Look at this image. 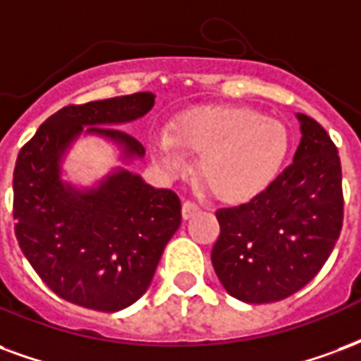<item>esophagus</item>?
Returning a JSON list of instances; mask_svg holds the SVG:
<instances>
[{
    "mask_svg": "<svg viewBox=\"0 0 361 361\" xmlns=\"http://www.w3.org/2000/svg\"><path fill=\"white\" fill-rule=\"evenodd\" d=\"M199 210H201V208L191 201H185L183 204H181V216H183V220H189V218L197 214Z\"/></svg>",
    "mask_w": 361,
    "mask_h": 361,
    "instance_id": "1",
    "label": "esophagus"
}]
</instances>
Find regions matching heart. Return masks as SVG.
Masks as SVG:
<instances>
[{"label":"heart","mask_w":361,"mask_h":361,"mask_svg":"<svg viewBox=\"0 0 361 361\" xmlns=\"http://www.w3.org/2000/svg\"><path fill=\"white\" fill-rule=\"evenodd\" d=\"M154 162L172 176L188 170V153L201 157V176L226 202L255 199L276 180L289 149L281 122L247 106H208L183 114L173 135H153Z\"/></svg>","instance_id":"obj_1"}]
</instances>
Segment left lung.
<instances>
[{"mask_svg": "<svg viewBox=\"0 0 361 361\" xmlns=\"http://www.w3.org/2000/svg\"><path fill=\"white\" fill-rule=\"evenodd\" d=\"M293 164L247 204L220 208L212 266L224 289L247 304L295 295L322 269L343 228L337 147L316 120L296 114Z\"/></svg>", "mask_w": 361, "mask_h": 361, "instance_id": "1", "label": "left lung"}]
</instances>
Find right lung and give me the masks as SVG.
<instances>
[{"mask_svg": "<svg viewBox=\"0 0 361 361\" xmlns=\"http://www.w3.org/2000/svg\"><path fill=\"white\" fill-rule=\"evenodd\" d=\"M154 93L65 106L20 149L13 176L15 233L42 281L68 302L118 312L145 295L168 241L181 224V202L132 172L145 149L118 130L143 118ZM115 147L121 164L90 186L68 178L64 162L80 139Z\"/></svg>", "mask_w": 361, "mask_h": 361, "instance_id": "add662e5", "label": "right lung"}]
</instances>
